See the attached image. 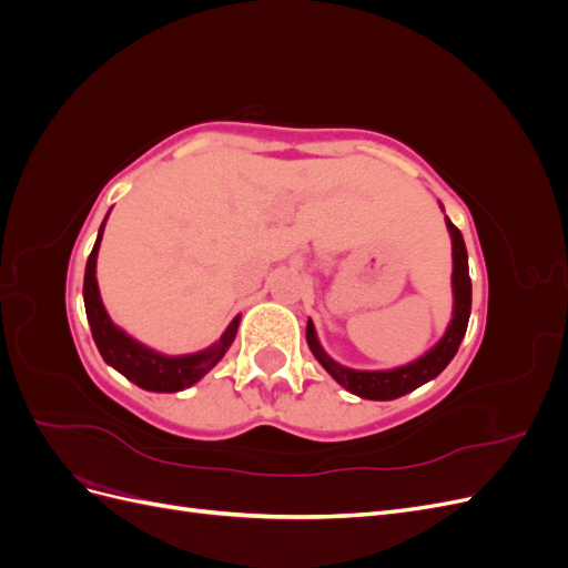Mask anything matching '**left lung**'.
Returning <instances> with one entry per match:
<instances>
[{
    "instance_id": "left-lung-1",
    "label": "left lung",
    "mask_w": 568,
    "mask_h": 568,
    "mask_svg": "<svg viewBox=\"0 0 568 568\" xmlns=\"http://www.w3.org/2000/svg\"><path fill=\"white\" fill-rule=\"evenodd\" d=\"M450 239H453V320L445 329L443 338L436 343L432 351H426L419 359L395 369H382V372H365V369H351L338 365L334 357L326 355V351L320 346V338L315 332L313 320H307L305 338L311 346L317 363L334 376L343 388L351 390L353 395L367 400H395L400 395L424 386L426 382L436 379V376L450 365L455 357L459 343L467 334V324L471 315V280H469V257L467 246H464L462 232L445 217Z\"/></svg>"
}]
</instances>
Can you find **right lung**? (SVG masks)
Segmentation results:
<instances>
[{"instance_id":"obj_1","label":"right lung","mask_w":568,"mask_h":568,"mask_svg":"<svg viewBox=\"0 0 568 568\" xmlns=\"http://www.w3.org/2000/svg\"><path fill=\"white\" fill-rule=\"evenodd\" d=\"M106 217L101 222L94 248L88 257V267H84V286H82L84 313H88L92 338L97 343L101 357H104L106 365H111L115 372L123 374L125 379H130L132 384H136L144 390L175 393V390L194 386L220 363L222 357H225L236 336L239 320L242 317L236 315L230 322L225 334H222L220 341H215L211 348L189 353V355H163L159 351L144 346V343L134 341L132 336H128L109 317L104 303H101L99 284H97V255H99V244H101V234H104Z\"/></svg>"}]
</instances>
